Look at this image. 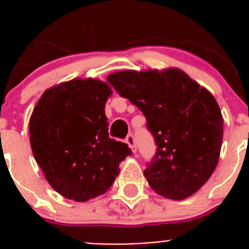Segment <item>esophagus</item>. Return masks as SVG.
I'll use <instances>...</instances> for the list:
<instances>
[{
  "label": "esophagus",
  "mask_w": 249,
  "mask_h": 249,
  "mask_svg": "<svg viewBox=\"0 0 249 249\" xmlns=\"http://www.w3.org/2000/svg\"><path fill=\"white\" fill-rule=\"evenodd\" d=\"M126 142H127V144L130 145V148H131L132 152L136 153V142H135V137H134V135H132V134L127 135V137H126Z\"/></svg>",
  "instance_id": "34e87169"
}]
</instances>
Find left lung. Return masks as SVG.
<instances>
[{"instance_id":"1","label":"left lung","mask_w":249,"mask_h":249,"mask_svg":"<svg viewBox=\"0 0 249 249\" xmlns=\"http://www.w3.org/2000/svg\"><path fill=\"white\" fill-rule=\"evenodd\" d=\"M107 79L147 119L157 154L144 177L157 194L192 196L210 179L223 142L222 112L213 95L182 70L119 71Z\"/></svg>"}]
</instances>
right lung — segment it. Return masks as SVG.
I'll list each match as a JSON object with an SVG mask.
<instances>
[{
    "instance_id": "add662e5",
    "label": "right lung",
    "mask_w": 249,
    "mask_h": 249,
    "mask_svg": "<svg viewBox=\"0 0 249 249\" xmlns=\"http://www.w3.org/2000/svg\"><path fill=\"white\" fill-rule=\"evenodd\" d=\"M107 82L76 78L49 88L32 110L30 143L50 187L85 202L105 194L131 155L127 144L109 139L105 105Z\"/></svg>"
}]
</instances>
